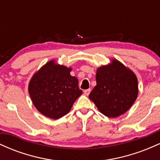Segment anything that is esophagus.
I'll list each match as a JSON object with an SVG mask.
<instances>
[{
    "mask_svg": "<svg viewBox=\"0 0 160 160\" xmlns=\"http://www.w3.org/2000/svg\"><path fill=\"white\" fill-rule=\"evenodd\" d=\"M91 92V89H85V90L83 91L84 94H85L86 95H89V93H90Z\"/></svg>",
    "mask_w": 160,
    "mask_h": 160,
    "instance_id": "esophagus-1",
    "label": "esophagus"
}]
</instances>
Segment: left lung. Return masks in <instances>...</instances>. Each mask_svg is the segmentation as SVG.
<instances>
[{
  "label": "left lung",
  "mask_w": 160,
  "mask_h": 160,
  "mask_svg": "<svg viewBox=\"0 0 160 160\" xmlns=\"http://www.w3.org/2000/svg\"><path fill=\"white\" fill-rule=\"evenodd\" d=\"M95 79L96 86L89 98L106 117L123 114L136 100L138 92L136 76L117 60L98 68Z\"/></svg>",
  "instance_id": "left-lung-1"
}]
</instances>
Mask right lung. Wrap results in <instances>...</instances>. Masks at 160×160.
Masks as SVG:
<instances>
[{"label":"right lung","mask_w":160,"mask_h":160,"mask_svg":"<svg viewBox=\"0 0 160 160\" xmlns=\"http://www.w3.org/2000/svg\"><path fill=\"white\" fill-rule=\"evenodd\" d=\"M71 71L50 61L33 76L28 92L33 104L42 114L54 120L63 117L82 93L78 79L70 74Z\"/></svg>","instance_id":"right-lung-1"}]
</instances>
